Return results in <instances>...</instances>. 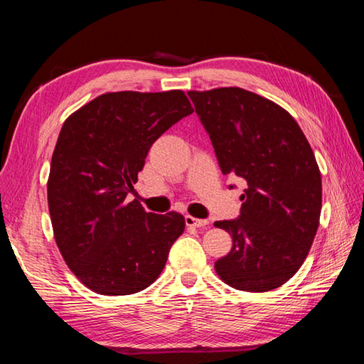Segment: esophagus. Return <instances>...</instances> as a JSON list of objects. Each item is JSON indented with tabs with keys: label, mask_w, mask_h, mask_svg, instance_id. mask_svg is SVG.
I'll return each mask as SVG.
<instances>
[{
	"label": "esophagus",
	"mask_w": 364,
	"mask_h": 364,
	"mask_svg": "<svg viewBox=\"0 0 364 364\" xmlns=\"http://www.w3.org/2000/svg\"><path fill=\"white\" fill-rule=\"evenodd\" d=\"M184 221H186V226H191V228H202V226L208 225L207 220L194 218V217H191V215H186V217H184Z\"/></svg>",
	"instance_id": "1"
}]
</instances>
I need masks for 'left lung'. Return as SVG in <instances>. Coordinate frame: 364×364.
I'll return each mask as SVG.
<instances>
[{
    "mask_svg": "<svg viewBox=\"0 0 364 364\" xmlns=\"http://www.w3.org/2000/svg\"><path fill=\"white\" fill-rule=\"evenodd\" d=\"M188 96L223 175L247 183L239 217L215 221L232 237L215 271L237 291H273L297 273L316 236L321 173L315 154L292 115L262 96L242 88Z\"/></svg>",
    "mask_w": 364,
    "mask_h": 364,
    "instance_id": "left-lung-1",
    "label": "left lung"
}]
</instances>
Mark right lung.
Listing matches in <instances>:
<instances>
[{"instance_id": "1", "label": "right lung", "mask_w": 364, "mask_h": 364, "mask_svg": "<svg viewBox=\"0 0 364 364\" xmlns=\"http://www.w3.org/2000/svg\"><path fill=\"white\" fill-rule=\"evenodd\" d=\"M193 112L180 90L119 91L64 122L49 170V215L67 267L91 291L130 295L162 273L184 217L147 213L127 196L151 146Z\"/></svg>"}]
</instances>
